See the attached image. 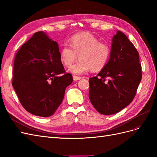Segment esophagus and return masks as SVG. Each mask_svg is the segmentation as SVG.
<instances>
[{
  "mask_svg": "<svg viewBox=\"0 0 157 157\" xmlns=\"http://www.w3.org/2000/svg\"><path fill=\"white\" fill-rule=\"evenodd\" d=\"M81 78H82V77H77V76H75V75L73 76V80H75V81H77V80H78Z\"/></svg>",
  "mask_w": 157,
  "mask_h": 157,
  "instance_id": "obj_1",
  "label": "esophagus"
}]
</instances>
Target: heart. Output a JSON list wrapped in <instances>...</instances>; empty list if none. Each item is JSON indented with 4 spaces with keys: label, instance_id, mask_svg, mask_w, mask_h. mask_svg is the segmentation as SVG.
Masks as SVG:
<instances>
[{
    "label": "heart",
    "instance_id": "1",
    "mask_svg": "<svg viewBox=\"0 0 157 157\" xmlns=\"http://www.w3.org/2000/svg\"><path fill=\"white\" fill-rule=\"evenodd\" d=\"M70 45H62L59 58L62 63L71 65L78 58L80 59L69 68L71 73L82 75L90 69L99 71L105 67L111 56V48L105 42L88 33L75 35L70 39Z\"/></svg>",
    "mask_w": 157,
    "mask_h": 157
}]
</instances>
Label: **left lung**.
I'll return each instance as SVG.
<instances>
[{"label": "left lung", "mask_w": 157, "mask_h": 157, "mask_svg": "<svg viewBox=\"0 0 157 157\" xmlns=\"http://www.w3.org/2000/svg\"><path fill=\"white\" fill-rule=\"evenodd\" d=\"M138 52L125 34L113 38L111 56L96 77L89 78V98L102 115L121 111L134 99L141 80Z\"/></svg>", "instance_id": "8db88e82"}]
</instances>
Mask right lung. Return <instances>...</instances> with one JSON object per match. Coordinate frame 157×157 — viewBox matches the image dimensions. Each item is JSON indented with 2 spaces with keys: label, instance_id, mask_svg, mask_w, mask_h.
I'll return each mask as SVG.
<instances>
[{
  "label": "right lung",
  "instance_id": "right-lung-1",
  "mask_svg": "<svg viewBox=\"0 0 157 157\" xmlns=\"http://www.w3.org/2000/svg\"><path fill=\"white\" fill-rule=\"evenodd\" d=\"M72 82L60 60L58 44L43 32L35 33L16 54L12 84L21 105L33 115H53Z\"/></svg>",
  "mask_w": 157,
  "mask_h": 157
}]
</instances>
